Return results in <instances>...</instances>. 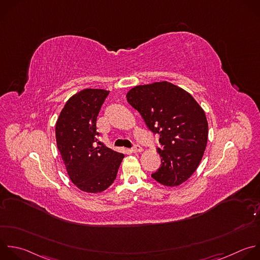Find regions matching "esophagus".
<instances>
[{"instance_id": "34e87169", "label": "esophagus", "mask_w": 260, "mask_h": 260, "mask_svg": "<svg viewBox=\"0 0 260 260\" xmlns=\"http://www.w3.org/2000/svg\"><path fill=\"white\" fill-rule=\"evenodd\" d=\"M142 151H143V148L139 145H136L134 148H132V152H134V153H140Z\"/></svg>"}]
</instances>
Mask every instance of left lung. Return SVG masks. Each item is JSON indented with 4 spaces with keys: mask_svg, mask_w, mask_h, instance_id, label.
<instances>
[{
    "mask_svg": "<svg viewBox=\"0 0 260 260\" xmlns=\"http://www.w3.org/2000/svg\"><path fill=\"white\" fill-rule=\"evenodd\" d=\"M126 99L149 129L159 135L164 149H157L162 163L152 178L166 187L188 181L207 145L208 122L202 107L190 93L168 81L136 85Z\"/></svg>",
    "mask_w": 260,
    "mask_h": 260,
    "instance_id": "8db88e82",
    "label": "left lung"
}]
</instances>
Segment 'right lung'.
<instances>
[{
  "label": "right lung",
  "instance_id": "1",
  "mask_svg": "<svg viewBox=\"0 0 260 260\" xmlns=\"http://www.w3.org/2000/svg\"><path fill=\"white\" fill-rule=\"evenodd\" d=\"M108 94L102 89L81 90L67 100L56 122L57 148L68 177L85 193L108 189L124 158L104 145L95 146L99 136L97 117Z\"/></svg>",
  "mask_w": 260,
  "mask_h": 260
}]
</instances>
